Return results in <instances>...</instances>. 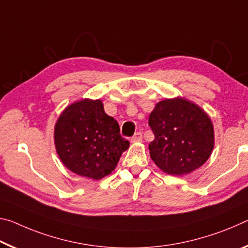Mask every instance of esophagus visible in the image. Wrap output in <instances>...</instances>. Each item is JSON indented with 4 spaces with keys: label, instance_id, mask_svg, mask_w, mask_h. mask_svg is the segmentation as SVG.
<instances>
[{
    "label": "esophagus",
    "instance_id": "1",
    "mask_svg": "<svg viewBox=\"0 0 248 248\" xmlns=\"http://www.w3.org/2000/svg\"><path fill=\"white\" fill-rule=\"evenodd\" d=\"M141 140H143V134L140 132H137L134 134V136L131 139V141L132 143H135V141H140Z\"/></svg>",
    "mask_w": 248,
    "mask_h": 248
}]
</instances>
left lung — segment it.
Segmentation results:
<instances>
[{"label":"left lung","instance_id":"8db88e82","mask_svg":"<svg viewBox=\"0 0 248 248\" xmlns=\"http://www.w3.org/2000/svg\"><path fill=\"white\" fill-rule=\"evenodd\" d=\"M148 124L155 135L148 146L151 158L162 171L181 176L209 159L214 145L213 125L196 104L179 97L161 101Z\"/></svg>","mask_w":248,"mask_h":248}]
</instances>
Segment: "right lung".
Returning a JSON list of instances; mask_svg holds the SVG:
<instances>
[{
    "instance_id": "obj_1",
    "label": "right lung",
    "mask_w": 248,
    "mask_h": 248,
    "mask_svg": "<svg viewBox=\"0 0 248 248\" xmlns=\"http://www.w3.org/2000/svg\"><path fill=\"white\" fill-rule=\"evenodd\" d=\"M55 144L68 169L97 180L115 169L129 141L121 136L119 123L104 112L100 100H82L60 115Z\"/></svg>"
}]
</instances>
